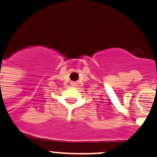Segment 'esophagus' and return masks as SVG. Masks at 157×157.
I'll list each match as a JSON object with an SVG mask.
<instances>
[{"instance_id":"34e87169","label":"esophagus","mask_w":157,"mask_h":157,"mask_svg":"<svg viewBox=\"0 0 157 157\" xmlns=\"http://www.w3.org/2000/svg\"><path fill=\"white\" fill-rule=\"evenodd\" d=\"M76 81H71V86H76Z\"/></svg>"}]
</instances>
